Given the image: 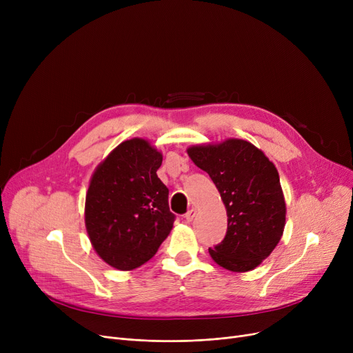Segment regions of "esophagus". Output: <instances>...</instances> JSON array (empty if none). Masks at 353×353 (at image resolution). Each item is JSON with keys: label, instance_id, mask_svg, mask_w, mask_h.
<instances>
[{"label": "esophagus", "instance_id": "34e87169", "mask_svg": "<svg viewBox=\"0 0 353 353\" xmlns=\"http://www.w3.org/2000/svg\"><path fill=\"white\" fill-rule=\"evenodd\" d=\"M194 216H196V209H190L186 214H184V219H186L188 221H192L194 219Z\"/></svg>", "mask_w": 353, "mask_h": 353}]
</instances>
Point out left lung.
<instances>
[{
	"instance_id": "8db88e82",
	"label": "left lung",
	"mask_w": 353,
	"mask_h": 353,
	"mask_svg": "<svg viewBox=\"0 0 353 353\" xmlns=\"http://www.w3.org/2000/svg\"><path fill=\"white\" fill-rule=\"evenodd\" d=\"M188 154L210 176L228 212L226 236L209 249L212 259L232 272L253 270L279 243L286 223L274 164L252 143L239 139L192 145Z\"/></svg>"
}]
</instances>
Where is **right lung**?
I'll return each mask as SVG.
<instances>
[{
  "label": "right lung",
  "instance_id": "1",
  "mask_svg": "<svg viewBox=\"0 0 353 353\" xmlns=\"http://www.w3.org/2000/svg\"><path fill=\"white\" fill-rule=\"evenodd\" d=\"M163 156L143 139L119 144L92 173L85 196V229L103 261L136 269L156 254L176 216L169 189L157 177Z\"/></svg>",
  "mask_w": 353,
  "mask_h": 353
}]
</instances>
